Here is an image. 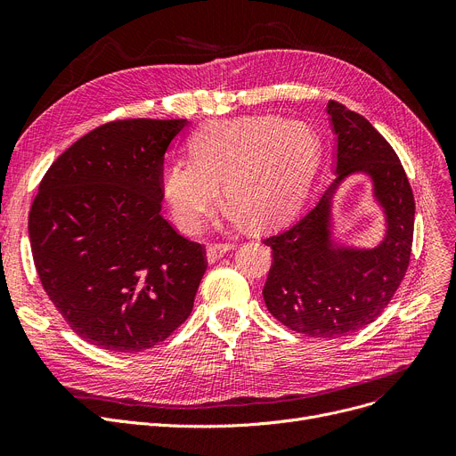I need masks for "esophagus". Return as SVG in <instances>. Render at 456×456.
Segmentation results:
<instances>
[{"label":"esophagus","instance_id":"obj_1","mask_svg":"<svg viewBox=\"0 0 456 456\" xmlns=\"http://www.w3.org/2000/svg\"><path fill=\"white\" fill-rule=\"evenodd\" d=\"M234 249V244L229 242H214L207 248V260L208 262H216L218 258H222L227 251Z\"/></svg>","mask_w":456,"mask_h":456}]
</instances>
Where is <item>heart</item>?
I'll list each match as a JSON object with an SVG mask.
<instances>
[{
	"label": "heart",
	"mask_w": 456,
	"mask_h": 456,
	"mask_svg": "<svg viewBox=\"0 0 456 456\" xmlns=\"http://www.w3.org/2000/svg\"><path fill=\"white\" fill-rule=\"evenodd\" d=\"M318 155L313 127L299 119L246 116L212 122L190 138V160L162 179L164 200L184 232H196L220 203L256 225H273L299 203Z\"/></svg>",
	"instance_id": "1"
}]
</instances>
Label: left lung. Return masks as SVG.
<instances>
[{
    "label": "left lung",
    "mask_w": 456,
    "mask_h": 456,
    "mask_svg": "<svg viewBox=\"0 0 456 456\" xmlns=\"http://www.w3.org/2000/svg\"><path fill=\"white\" fill-rule=\"evenodd\" d=\"M327 112L337 134V177L297 222L265 240L273 256L262 290L268 310L282 325L314 338L346 337L380 316L409 270L416 210L409 177L387 138L338 102H329ZM354 171L372 175L387 212V238L370 252L328 244L330 198Z\"/></svg>",
    "instance_id": "8db88e82"
}]
</instances>
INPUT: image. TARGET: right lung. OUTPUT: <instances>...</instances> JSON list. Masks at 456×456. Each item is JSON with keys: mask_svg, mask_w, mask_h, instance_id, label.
Segmentation results:
<instances>
[{"mask_svg": "<svg viewBox=\"0 0 456 456\" xmlns=\"http://www.w3.org/2000/svg\"><path fill=\"white\" fill-rule=\"evenodd\" d=\"M186 119H114L69 146L40 181L29 212L47 297L79 337L142 353L191 313L205 246L162 218V170Z\"/></svg>", "mask_w": 456, "mask_h": 456, "instance_id": "1", "label": "right lung"}]
</instances>
